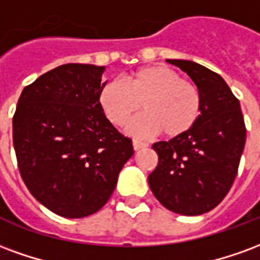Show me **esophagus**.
Segmentation results:
<instances>
[{
  "label": "esophagus",
  "instance_id": "esophagus-1",
  "mask_svg": "<svg viewBox=\"0 0 260 260\" xmlns=\"http://www.w3.org/2000/svg\"><path fill=\"white\" fill-rule=\"evenodd\" d=\"M132 145H134V149H135V150H141V149L147 147V143H143V142H139V141H134L132 142Z\"/></svg>",
  "mask_w": 260,
  "mask_h": 260
}]
</instances>
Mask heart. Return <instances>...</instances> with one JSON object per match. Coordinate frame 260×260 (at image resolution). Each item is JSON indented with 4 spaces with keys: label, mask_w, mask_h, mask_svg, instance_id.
Wrapping results in <instances>:
<instances>
[{
    "label": "heart",
    "mask_w": 260,
    "mask_h": 260,
    "mask_svg": "<svg viewBox=\"0 0 260 260\" xmlns=\"http://www.w3.org/2000/svg\"><path fill=\"white\" fill-rule=\"evenodd\" d=\"M103 111L114 125L122 126L142 108L145 113L132 119L126 132L136 138L160 134L180 138L193 128L202 113L201 93L192 82L164 65L138 69L121 80H110L99 96Z\"/></svg>",
    "instance_id": "heart-1"
}]
</instances>
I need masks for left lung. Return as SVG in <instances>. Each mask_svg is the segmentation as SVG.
<instances>
[{"instance_id": "obj_1", "label": "left lung", "mask_w": 260, "mask_h": 260, "mask_svg": "<svg viewBox=\"0 0 260 260\" xmlns=\"http://www.w3.org/2000/svg\"><path fill=\"white\" fill-rule=\"evenodd\" d=\"M167 62L195 83L202 113L185 135L153 145L158 163L147 180L166 209L199 216L217 206L234 182L245 146V122L238 99L220 75L193 61Z\"/></svg>"}]
</instances>
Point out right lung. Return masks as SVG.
<instances>
[{
	"label": "right lung",
	"mask_w": 260,
	"mask_h": 260,
	"mask_svg": "<svg viewBox=\"0 0 260 260\" xmlns=\"http://www.w3.org/2000/svg\"><path fill=\"white\" fill-rule=\"evenodd\" d=\"M106 68L65 64L26 86L16 106L14 147L27 189L58 216L99 212L132 157V141L114 128L99 96Z\"/></svg>",
	"instance_id": "obj_1"
}]
</instances>
